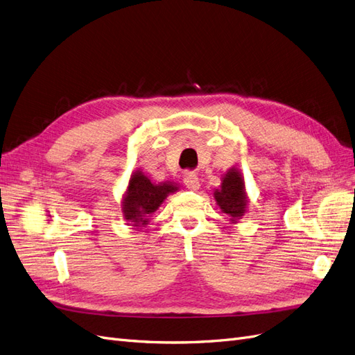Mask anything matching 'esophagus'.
Instances as JSON below:
<instances>
[{
  "mask_svg": "<svg viewBox=\"0 0 355 355\" xmlns=\"http://www.w3.org/2000/svg\"><path fill=\"white\" fill-rule=\"evenodd\" d=\"M184 182H185V185L191 189H198L200 188V178L196 173H187Z\"/></svg>",
  "mask_w": 355,
  "mask_h": 355,
  "instance_id": "esophagus-1",
  "label": "esophagus"
}]
</instances>
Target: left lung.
<instances>
[{"label": "left lung", "mask_w": 355, "mask_h": 355, "mask_svg": "<svg viewBox=\"0 0 355 355\" xmlns=\"http://www.w3.org/2000/svg\"><path fill=\"white\" fill-rule=\"evenodd\" d=\"M213 196L220 210L228 214L232 223H237L245 214L249 201H247L244 178L237 167H231L222 176L220 188L214 189Z\"/></svg>", "instance_id": "left-lung-1"}]
</instances>
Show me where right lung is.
Instances as JSON below:
<instances>
[{
  "label": "right lung",
  "instance_id": "right-lung-1",
  "mask_svg": "<svg viewBox=\"0 0 355 355\" xmlns=\"http://www.w3.org/2000/svg\"><path fill=\"white\" fill-rule=\"evenodd\" d=\"M179 187L173 182H153L144 171L135 170L121 201L123 216L130 227H146L149 216L159 209L164 200L178 192Z\"/></svg>",
  "mask_w": 355,
  "mask_h": 355
}]
</instances>
